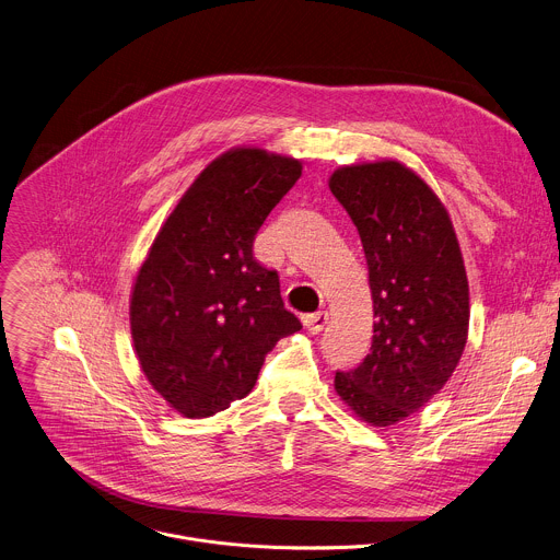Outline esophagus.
<instances>
[{
    "mask_svg": "<svg viewBox=\"0 0 560 560\" xmlns=\"http://www.w3.org/2000/svg\"><path fill=\"white\" fill-rule=\"evenodd\" d=\"M329 323V314L327 312H318V314H312L304 318V327L312 331V334H320Z\"/></svg>",
    "mask_w": 560,
    "mask_h": 560,
    "instance_id": "obj_1",
    "label": "esophagus"
}]
</instances>
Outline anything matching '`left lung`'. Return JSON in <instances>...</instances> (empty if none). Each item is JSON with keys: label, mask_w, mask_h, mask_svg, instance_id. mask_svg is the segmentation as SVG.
Wrapping results in <instances>:
<instances>
[{"label": "left lung", "mask_w": 560, "mask_h": 560, "mask_svg": "<svg viewBox=\"0 0 560 560\" xmlns=\"http://www.w3.org/2000/svg\"><path fill=\"white\" fill-rule=\"evenodd\" d=\"M329 189L360 233L376 318L366 358L336 371V392L362 420L389 427L436 396L463 355L460 246L436 194L400 162L342 166Z\"/></svg>", "instance_id": "8db88e82"}]
</instances>
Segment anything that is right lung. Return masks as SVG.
I'll return each mask as SVG.
<instances>
[{"label":"right lung","mask_w":560,"mask_h":560,"mask_svg":"<svg viewBox=\"0 0 560 560\" xmlns=\"http://www.w3.org/2000/svg\"><path fill=\"white\" fill-rule=\"evenodd\" d=\"M302 175L293 158L233 149L213 160L160 229L131 298L144 376L182 416L207 418L254 389L267 353L302 329L254 240Z\"/></svg>","instance_id":"right-lung-1"}]
</instances>
